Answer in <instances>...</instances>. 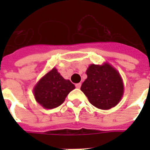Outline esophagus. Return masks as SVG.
Instances as JSON below:
<instances>
[{
  "mask_svg": "<svg viewBox=\"0 0 150 150\" xmlns=\"http://www.w3.org/2000/svg\"><path fill=\"white\" fill-rule=\"evenodd\" d=\"M75 87H76L77 89H80V87H81V83H77V84H75Z\"/></svg>",
  "mask_w": 150,
  "mask_h": 150,
  "instance_id": "obj_1",
  "label": "esophagus"
}]
</instances>
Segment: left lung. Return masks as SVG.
I'll use <instances>...</instances> for the list:
<instances>
[{"label": "left lung", "mask_w": 150, "mask_h": 150, "mask_svg": "<svg viewBox=\"0 0 150 150\" xmlns=\"http://www.w3.org/2000/svg\"><path fill=\"white\" fill-rule=\"evenodd\" d=\"M87 79L82 90L91 104L102 110L116 106L123 95L124 86L118 71L108 64H91L86 71Z\"/></svg>", "instance_id": "8db88e82"}]
</instances>
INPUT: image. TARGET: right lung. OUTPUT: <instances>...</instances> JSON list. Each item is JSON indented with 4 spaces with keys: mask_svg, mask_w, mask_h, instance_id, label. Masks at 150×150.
Listing matches in <instances>:
<instances>
[{
    "mask_svg": "<svg viewBox=\"0 0 150 150\" xmlns=\"http://www.w3.org/2000/svg\"><path fill=\"white\" fill-rule=\"evenodd\" d=\"M75 88V85L64 79L56 68H53L40 80L33 92L36 101L41 106L53 109L62 104L68 94Z\"/></svg>",
    "mask_w": 150,
    "mask_h": 150,
    "instance_id": "1",
    "label": "right lung"
}]
</instances>
